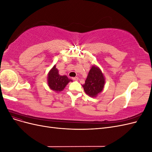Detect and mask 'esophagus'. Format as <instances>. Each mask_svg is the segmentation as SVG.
Instances as JSON below:
<instances>
[{"instance_id":"obj_1","label":"esophagus","mask_w":152,"mask_h":152,"mask_svg":"<svg viewBox=\"0 0 152 152\" xmlns=\"http://www.w3.org/2000/svg\"><path fill=\"white\" fill-rule=\"evenodd\" d=\"M72 79H73V80H75V81H77V80H79V78L77 77H73V78H72Z\"/></svg>"}]
</instances>
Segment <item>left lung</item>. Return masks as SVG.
<instances>
[{
	"label": "left lung",
	"instance_id": "1",
	"mask_svg": "<svg viewBox=\"0 0 152 152\" xmlns=\"http://www.w3.org/2000/svg\"><path fill=\"white\" fill-rule=\"evenodd\" d=\"M105 84V78L101 69L95 65L91 66L82 85L85 93L90 97L96 98L102 92Z\"/></svg>",
	"mask_w": 152,
	"mask_h": 152
}]
</instances>
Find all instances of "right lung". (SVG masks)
<instances>
[{
  "label": "right lung",
  "instance_id": "1",
  "mask_svg": "<svg viewBox=\"0 0 152 152\" xmlns=\"http://www.w3.org/2000/svg\"><path fill=\"white\" fill-rule=\"evenodd\" d=\"M47 80L49 88L56 93L62 91L69 82H72V80L68 79L66 75L59 74V71L56 68V65H54L49 72Z\"/></svg>",
  "mask_w": 152,
  "mask_h": 152
}]
</instances>
